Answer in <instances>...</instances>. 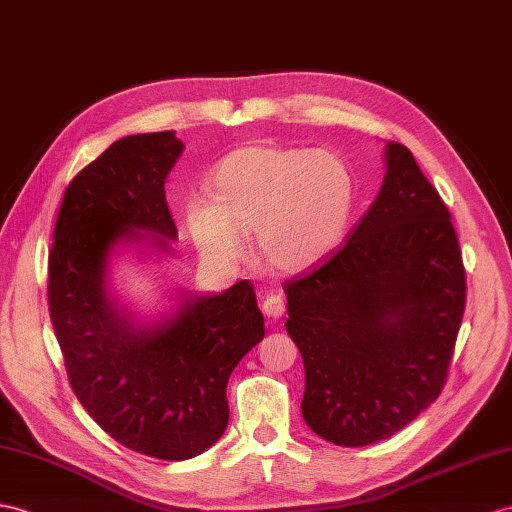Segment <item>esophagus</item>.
Segmentation results:
<instances>
[{"instance_id":"34e87169","label":"esophagus","mask_w":512,"mask_h":512,"mask_svg":"<svg viewBox=\"0 0 512 512\" xmlns=\"http://www.w3.org/2000/svg\"><path fill=\"white\" fill-rule=\"evenodd\" d=\"M263 313L269 319H280L286 313V299L280 293H269L263 302Z\"/></svg>"}]
</instances>
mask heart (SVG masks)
Returning <instances> with one entry per match:
<instances>
[{"mask_svg":"<svg viewBox=\"0 0 512 512\" xmlns=\"http://www.w3.org/2000/svg\"><path fill=\"white\" fill-rule=\"evenodd\" d=\"M208 199H191L184 221L199 254L213 263L245 256L256 232L271 269L304 271L341 243L354 210L350 167L323 149L247 143L223 156L206 182Z\"/></svg>","mask_w":512,"mask_h":512,"instance_id":"1","label":"heart"}]
</instances>
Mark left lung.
<instances>
[{
	"label": "left lung",
	"instance_id": "obj_1",
	"mask_svg": "<svg viewBox=\"0 0 512 512\" xmlns=\"http://www.w3.org/2000/svg\"><path fill=\"white\" fill-rule=\"evenodd\" d=\"M284 291L306 369L302 415L326 441H382L441 395L467 278L450 210L408 147L386 145L376 202Z\"/></svg>",
	"mask_w": 512,
	"mask_h": 512
}]
</instances>
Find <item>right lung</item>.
Returning a JSON list of instances; mask_svg holds the SVG:
<instances>
[{"label":"right lung","mask_w":512,"mask_h":512,"mask_svg":"<svg viewBox=\"0 0 512 512\" xmlns=\"http://www.w3.org/2000/svg\"><path fill=\"white\" fill-rule=\"evenodd\" d=\"M180 154L173 132L134 134L86 165L62 197L47 267L49 317L73 393L112 439L160 460L193 458L219 441L230 373L265 336L249 280L189 299L149 332L108 304L112 245L141 236L134 228L178 236L165 180Z\"/></svg>","instance_id":"add662e5"}]
</instances>
